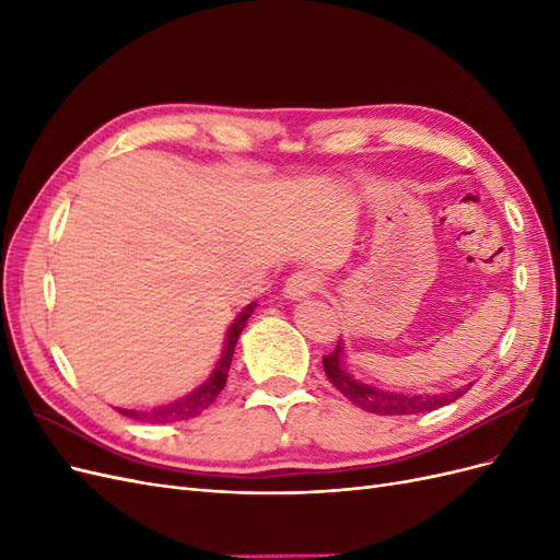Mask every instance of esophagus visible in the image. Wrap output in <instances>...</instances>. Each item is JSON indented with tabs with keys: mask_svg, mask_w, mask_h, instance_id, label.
<instances>
[{
	"mask_svg": "<svg viewBox=\"0 0 560 560\" xmlns=\"http://www.w3.org/2000/svg\"><path fill=\"white\" fill-rule=\"evenodd\" d=\"M317 290H319L317 276H313L311 270H296V273H292L290 280H287V284H284V296L292 301H301Z\"/></svg>",
	"mask_w": 560,
	"mask_h": 560,
	"instance_id": "esophagus-1",
	"label": "esophagus"
}]
</instances>
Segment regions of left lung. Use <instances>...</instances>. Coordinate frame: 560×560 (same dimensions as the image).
Listing matches in <instances>:
<instances>
[{"instance_id": "8db88e82", "label": "left lung", "mask_w": 560, "mask_h": 560, "mask_svg": "<svg viewBox=\"0 0 560 560\" xmlns=\"http://www.w3.org/2000/svg\"><path fill=\"white\" fill-rule=\"evenodd\" d=\"M325 374L329 383L348 397L354 406L369 411V413H378V416H411V413H425L442 409V406L455 401L457 397H463L471 385L457 387L453 393H442V395H409V393H395V389L378 387L374 383H364L362 378L352 376L346 360H343V343L338 341L334 352H329L325 360Z\"/></svg>"}]
</instances>
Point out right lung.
Wrapping results in <instances>:
<instances>
[{
  "instance_id": "add662e5",
  "label": "right lung",
  "mask_w": 560,
  "mask_h": 560,
  "mask_svg": "<svg viewBox=\"0 0 560 560\" xmlns=\"http://www.w3.org/2000/svg\"><path fill=\"white\" fill-rule=\"evenodd\" d=\"M254 308H257V301L247 303V306L238 315H235L233 325L226 331V343L222 348V354H219V362L214 364L210 378L202 381L198 387H194L189 395L175 399L173 404H165V406H161V409H151V413L149 411H135V409H116V411L128 416V418L147 420V422H177V420H189V418L200 416L217 399V395L224 389L235 343H238V336L245 329L247 319L254 313Z\"/></svg>"
}]
</instances>
